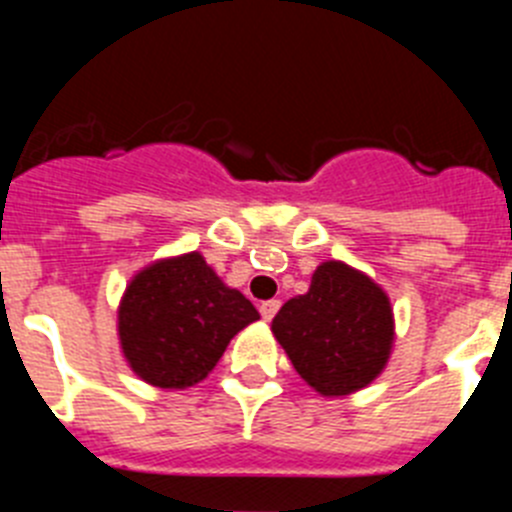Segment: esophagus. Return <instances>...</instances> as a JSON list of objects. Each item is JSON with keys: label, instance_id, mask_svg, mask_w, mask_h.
<instances>
[{"label": "esophagus", "instance_id": "esophagus-1", "mask_svg": "<svg viewBox=\"0 0 512 512\" xmlns=\"http://www.w3.org/2000/svg\"><path fill=\"white\" fill-rule=\"evenodd\" d=\"M279 305H282V302H279V300H266V302H261V305H259V312H261V318H264V320H266V323H269V320H271V318H274V315H277Z\"/></svg>", "mask_w": 512, "mask_h": 512}]
</instances>
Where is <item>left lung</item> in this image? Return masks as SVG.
Returning <instances> with one entry per match:
<instances>
[{"label":"left lung","mask_w":512,"mask_h":512,"mask_svg":"<svg viewBox=\"0 0 512 512\" xmlns=\"http://www.w3.org/2000/svg\"><path fill=\"white\" fill-rule=\"evenodd\" d=\"M271 333L323 397L364 390L392 356L395 312L382 287L346 261H323L310 289L282 305Z\"/></svg>","instance_id":"8db88e82"}]
</instances>
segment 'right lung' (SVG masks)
I'll return each instance as SVG.
<instances>
[{"label": "right lung", "mask_w": 512, "mask_h": 512, "mask_svg": "<svg viewBox=\"0 0 512 512\" xmlns=\"http://www.w3.org/2000/svg\"><path fill=\"white\" fill-rule=\"evenodd\" d=\"M259 318L200 251H189L135 271L117 305V338L135 377L158 390H187Z\"/></svg>", "instance_id": "right-lung-1"}]
</instances>
